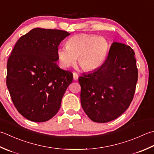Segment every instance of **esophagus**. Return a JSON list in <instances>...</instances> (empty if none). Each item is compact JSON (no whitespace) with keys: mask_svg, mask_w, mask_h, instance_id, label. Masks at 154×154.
I'll return each mask as SVG.
<instances>
[{"mask_svg":"<svg viewBox=\"0 0 154 154\" xmlns=\"http://www.w3.org/2000/svg\"><path fill=\"white\" fill-rule=\"evenodd\" d=\"M73 78L74 80H77L78 78V74L76 72H74L73 73Z\"/></svg>","mask_w":154,"mask_h":154,"instance_id":"1","label":"esophagus"}]
</instances>
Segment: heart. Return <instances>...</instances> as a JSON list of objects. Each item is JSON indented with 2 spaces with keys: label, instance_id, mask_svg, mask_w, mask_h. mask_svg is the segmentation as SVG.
<instances>
[{
  "label": "heart",
  "instance_id": "b5f03b06",
  "mask_svg": "<svg viewBox=\"0 0 154 154\" xmlns=\"http://www.w3.org/2000/svg\"><path fill=\"white\" fill-rule=\"evenodd\" d=\"M106 38L93 34H79L70 37L66 46L59 47L57 57L62 68H66L78 62L85 71H92L99 68L104 61L108 51Z\"/></svg>",
  "mask_w": 154,
  "mask_h": 154
}]
</instances>
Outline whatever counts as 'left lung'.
Instances as JSON below:
<instances>
[{
    "label": "left lung",
    "instance_id": "1",
    "mask_svg": "<svg viewBox=\"0 0 154 154\" xmlns=\"http://www.w3.org/2000/svg\"><path fill=\"white\" fill-rule=\"evenodd\" d=\"M134 55L130 46L113 42L101 66L78 78L82 107L93 122L114 120L130 106L138 78Z\"/></svg>",
    "mask_w": 154,
    "mask_h": 154
}]
</instances>
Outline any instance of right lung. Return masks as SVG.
<instances>
[{
  "label": "right lung",
  "mask_w": 154,
  "mask_h": 154,
  "mask_svg": "<svg viewBox=\"0 0 154 154\" xmlns=\"http://www.w3.org/2000/svg\"><path fill=\"white\" fill-rule=\"evenodd\" d=\"M66 31L36 28L22 36L8 60L7 86L18 112L28 120L43 122L61 106L73 74L60 68L57 50Z\"/></svg>",
  "instance_id": "add662e5"
}]
</instances>
